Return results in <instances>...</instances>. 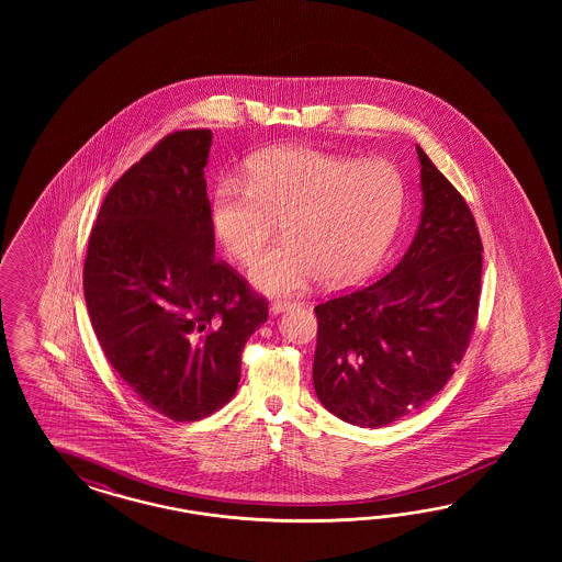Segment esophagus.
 Returning <instances> with one entry per match:
<instances>
[{
  "label": "esophagus",
  "mask_w": 562,
  "mask_h": 562,
  "mask_svg": "<svg viewBox=\"0 0 562 562\" xmlns=\"http://www.w3.org/2000/svg\"><path fill=\"white\" fill-rule=\"evenodd\" d=\"M290 306H292L290 301H273L272 305H270V311H272V315H280V313H284Z\"/></svg>",
  "instance_id": "obj_1"
}]
</instances>
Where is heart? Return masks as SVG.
<instances>
[{
  "instance_id": "1",
  "label": "heart",
  "mask_w": 562,
  "mask_h": 562,
  "mask_svg": "<svg viewBox=\"0 0 562 562\" xmlns=\"http://www.w3.org/2000/svg\"><path fill=\"white\" fill-rule=\"evenodd\" d=\"M408 188L385 160L284 146L257 154L245 186L222 179L212 191L210 226L224 254L251 263V282L273 296L308 289L317 276L341 286L371 272L390 249L404 216Z\"/></svg>"
}]
</instances>
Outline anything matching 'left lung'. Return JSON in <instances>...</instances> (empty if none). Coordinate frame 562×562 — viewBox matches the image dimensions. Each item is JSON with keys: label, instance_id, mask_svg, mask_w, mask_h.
<instances>
[{"label": "left lung", "instance_id": "8db88e82", "mask_svg": "<svg viewBox=\"0 0 562 562\" xmlns=\"http://www.w3.org/2000/svg\"><path fill=\"white\" fill-rule=\"evenodd\" d=\"M425 210L406 256L364 289L315 306L313 385L341 420L379 428L441 392L477 319L482 238L460 191L416 146Z\"/></svg>", "mask_w": 562, "mask_h": 562}]
</instances>
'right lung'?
Wrapping results in <instances>:
<instances>
[{"label":"right lung","instance_id":"obj_1","mask_svg":"<svg viewBox=\"0 0 562 562\" xmlns=\"http://www.w3.org/2000/svg\"><path fill=\"white\" fill-rule=\"evenodd\" d=\"M210 130L162 137L109 189L88 238L85 296L102 352L148 408L200 420L235 395L268 301L214 257Z\"/></svg>","mask_w":562,"mask_h":562}]
</instances>
